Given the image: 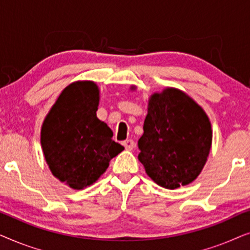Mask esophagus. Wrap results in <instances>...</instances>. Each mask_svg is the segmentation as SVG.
Returning a JSON list of instances; mask_svg holds the SVG:
<instances>
[{
  "instance_id": "34e87169",
  "label": "esophagus",
  "mask_w": 250,
  "mask_h": 250,
  "mask_svg": "<svg viewBox=\"0 0 250 250\" xmlns=\"http://www.w3.org/2000/svg\"><path fill=\"white\" fill-rule=\"evenodd\" d=\"M123 146H125L126 150H132L135 146V143H134V141H133V140L128 139V140H125V141L123 142Z\"/></svg>"
}]
</instances>
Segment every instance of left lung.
Masks as SVG:
<instances>
[{"label": "left lung", "instance_id": "obj_1", "mask_svg": "<svg viewBox=\"0 0 250 250\" xmlns=\"http://www.w3.org/2000/svg\"><path fill=\"white\" fill-rule=\"evenodd\" d=\"M143 131L138 158L153 182L174 190L199 176L213 129L206 111L186 92L165 87L150 95Z\"/></svg>", "mask_w": 250, "mask_h": 250}]
</instances>
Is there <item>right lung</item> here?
<instances>
[{
  "label": "right lung",
  "mask_w": 250,
  "mask_h": 250,
  "mask_svg": "<svg viewBox=\"0 0 250 250\" xmlns=\"http://www.w3.org/2000/svg\"><path fill=\"white\" fill-rule=\"evenodd\" d=\"M100 90L92 81L66 86L44 118L41 146L54 177L74 190L100 179L109 162L124 150L97 117Z\"/></svg>",
  "instance_id": "right-lung-1"
}]
</instances>
